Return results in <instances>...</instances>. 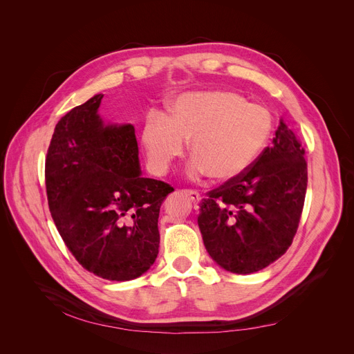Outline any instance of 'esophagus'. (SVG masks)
Returning <instances> with one entry per match:
<instances>
[{
	"mask_svg": "<svg viewBox=\"0 0 354 354\" xmlns=\"http://www.w3.org/2000/svg\"><path fill=\"white\" fill-rule=\"evenodd\" d=\"M187 198H189L194 203H198L201 201V195L196 192V191H192V189H185L182 191Z\"/></svg>",
	"mask_w": 354,
	"mask_h": 354,
	"instance_id": "obj_1",
	"label": "esophagus"
}]
</instances>
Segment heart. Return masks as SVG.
Returning <instances> with one entry per match:
<instances>
[{
  "instance_id": "obj_1",
  "label": "heart",
  "mask_w": 354,
  "mask_h": 354,
  "mask_svg": "<svg viewBox=\"0 0 354 354\" xmlns=\"http://www.w3.org/2000/svg\"><path fill=\"white\" fill-rule=\"evenodd\" d=\"M272 132V116L234 92L207 91L179 97L165 118L151 112L140 140L151 169L165 174L191 139L195 156L187 175L226 182L245 174L261 155Z\"/></svg>"
}]
</instances>
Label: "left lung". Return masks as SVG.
<instances>
[{"mask_svg":"<svg viewBox=\"0 0 354 354\" xmlns=\"http://www.w3.org/2000/svg\"><path fill=\"white\" fill-rule=\"evenodd\" d=\"M308 187V162L296 133L280 121L266 147L241 176L202 199L198 225L214 261L249 274L285 254L299 227Z\"/></svg>","mask_w":354,"mask_h":354,"instance_id":"1","label":"left lung"}]
</instances>
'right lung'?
I'll return each instance as SVG.
<instances>
[{
	"label": "right lung",
	"mask_w": 354,
	"mask_h": 354,
	"mask_svg": "<svg viewBox=\"0 0 354 354\" xmlns=\"http://www.w3.org/2000/svg\"><path fill=\"white\" fill-rule=\"evenodd\" d=\"M102 93L58 121L45 158V186L54 223L88 272L125 281L155 262L158 218L174 187L140 176L132 125L104 127Z\"/></svg>",
	"instance_id": "right-lung-1"
}]
</instances>
